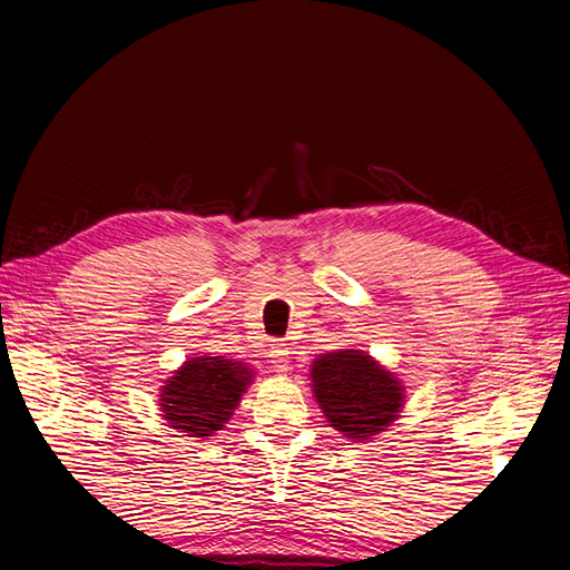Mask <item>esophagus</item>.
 Segmentation results:
<instances>
[{"label": "esophagus", "mask_w": 570, "mask_h": 570, "mask_svg": "<svg viewBox=\"0 0 570 570\" xmlns=\"http://www.w3.org/2000/svg\"><path fill=\"white\" fill-rule=\"evenodd\" d=\"M268 356H272V364L278 374L288 372V346L286 344H274Z\"/></svg>", "instance_id": "1"}]
</instances>
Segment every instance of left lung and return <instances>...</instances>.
Returning a JSON list of instances; mask_svg holds the SVG:
<instances>
[{
  "mask_svg": "<svg viewBox=\"0 0 570 570\" xmlns=\"http://www.w3.org/2000/svg\"><path fill=\"white\" fill-rule=\"evenodd\" d=\"M308 377L330 428L354 442L387 430L404 404L402 382L360 350L316 356Z\"/></svg>",
  "mask_w": 570,
  "mask_h": 570,
  "instance_id": "8db88e82",
  "label": "left lung"
}]
</instances>
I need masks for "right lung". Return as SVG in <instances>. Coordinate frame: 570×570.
Returning <instances> with one entry per match:
<instances>
[{"label": "right lung", "mask_w": 570, "mask_h": 570, "mask_svg": "<svg viewBox=\"0 0 570 570\" xmlns=\"http://www.w3.org/2000/svg\"><path fill=\"white\" fill-rule=\"evenodd\" d=\"M254 370L224 356H190L160 387V412L168 428L186 438H214L226 428Z\"/></svg>", "instance_id": "1"}]
</instances>
